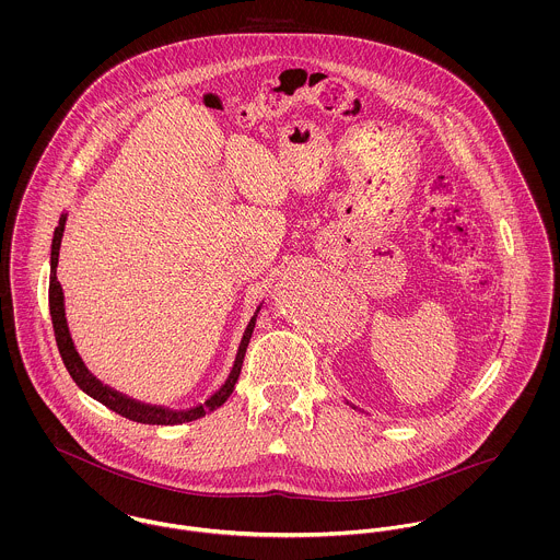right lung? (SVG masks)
<instances>
[{"label":"right lung","instance_id":"add662e5","mask_svg":"<svg viewBox=\"0 0 560 560\" xmlns=\"http://www.w3.org/2000/svg\"><path fill=\"white\" fill-rule=\"evenodd\" d=\"M65 224H67V213L60 218V224L58 229L54 231V241H51V276H49V311H51V323H54V334H56V342H58V349H60V355L65 360V366L67 371L71 373L73 382L80 386L81 390L85 395H90L92 399L103 402L105 407H109L112 411L133 420V422H142V424H183V422H191V420H198L202 418L205 413L218 409L220 405H224L226 399L233 395L235 390V384L240 380L241 366H243V358H245V349H247V342L252 338V331H254V325H256V315L260 311V306L256 308L254 317L247 323L245 331H243V338H241L240 351H237V358H235V364H233V371L229 375V380L222 384L220 390H215L209 399L196 407H189V409H167V407H161V405H149V402H140V400L131 399L122 393H116L114 388L101 384L83 364V360L73 345V338H71V331H69V325H67V317H65V293H62V287L58 282V276H56V269H58V256H60V243H62V233H65Z\"/></svg>","mask_w":560,"mask_h":560}]
</instances>
